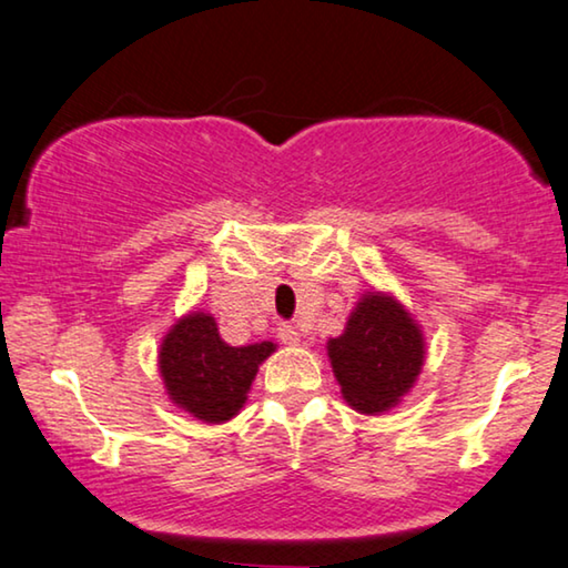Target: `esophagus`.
<instances>
[{"mask_svg":"<svg viewBox=\"0 0 568 568\" xmlns=\"http://www.w3.org/2000/svg\"><path fill=\"white\" fill-rule=\"evenodd\" d=\"M277 339L285 342V345H298L301 332L295 329L293 324H281V326H277Z\"/></svg>","mask_w":568,"mask_h":568,"instance_id":"34e87169","label":"esophagus"}]
</instances>
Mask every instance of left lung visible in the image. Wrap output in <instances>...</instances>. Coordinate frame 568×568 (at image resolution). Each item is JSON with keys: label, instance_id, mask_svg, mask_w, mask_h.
<instances>
[{"label": "left lung", "instance_id": "obj_1", "mask_svg": "<svg viewBox=\"0 0 568 568\" xmlns=\"http://www.w3.org/2000/svg\"><path fill=\"white\" fill-rule=\"evenodd\" d=\"M329 357L347 404L378 414L414 386L425 363V342L402 303L371 293L357 303L345 334L329 339Z\"/></svg>", "mask_w": 568, "mask_h": 568}]
</instances>
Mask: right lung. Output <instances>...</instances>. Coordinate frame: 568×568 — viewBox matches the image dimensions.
<instances>
[{
  "mask_svg": "<svg viewBox=\"0 0 568 568\" xmlns=\"http://www.w3.org/2000/svg\"><path fill=\"white\" fill-rule=\"evenodd\" d=\"M270 353H275L273 342L229 347L213 316L190 314L162 342L159 371L174 404L219 425L242 409L257 367Z\"/></svg>",
  "mask_w": 568,
  "mask_h": 568,
  "instance_id": "add662e5",
  "label": "right lung"
}]
</instances>
